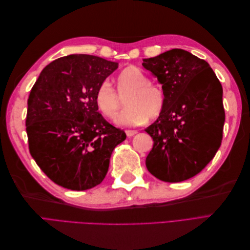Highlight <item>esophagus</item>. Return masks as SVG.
Returning a JSON list of instances; mask_svg holds the SVG:
<instances>
[{"label":"esophagus","instance_id":"1","mask_svg":"<svg viewBox=\"0 0 250 250\" xmlns=\"http://www.w3.org/2000/svg\"><path fill=\"white\" fill-rule=\"evenodd\" d=\"M125 132H126V135H127L128 138H131V137H133L134 134H137V133H138V131H137V130H126Z\"/></svg>","mask_w":250,"mask_h":250}]
</instances>
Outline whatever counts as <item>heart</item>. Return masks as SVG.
<instances>
[{
  "mask_svg": "<svg viewBox=\"0 0 250 250\" xmlns=\"http://www.w3.org/2000/svg\"><path fill=\"white\" fill-rule=\"evenodd\" d=\"M126 97V108L117 119L121 125L134 126L145 123L150 118L160 117L166 107L164 88L151 81V78L137 65H129L117 77V92L108 80L98 86L95 100L102 115L115 120L123 106Z\"/></svg>",
  "mask_w": 250,
  "mask_h": 250,
  "instance_id": "obj_1",
  "label": "heart"
}]
</instances>
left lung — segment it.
<instances>
[{"instance_id": "obj_1", "label": "left lung", "mask_w": 250, "mask_h": 250, "mask_svg": "<svg viewBox=\"0 0 250 250\" xmlns=\"http://www.w3.org/2000/svg\"><path fill=\"white\" fill-rule=\"evenodd\" d=\"M163 84L166 107L145 131L153 140L146 167L166 183L195 176L213 160L222 142L223 89L206 60L172 49L144 59Z\"/></svg>"}]
</instances>
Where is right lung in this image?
<instances>
[{"mask_svg":"<svg viewBox=\"0 0 250 250\" xmlns=\"http://www.w3.org/2000/svg\"><path fill=\"white\" fill-rule=\"evenodd\" d=\"M98 56L73 54L52 62L30 92L29 151L56 185L84 191L102 183L112 150L126 133L98 112V86L118 69Z\"/></svg>","mask_w":250,"mask_h":250,"instance_id":"right-lung-1","label":"right lung"}]
</instances>
